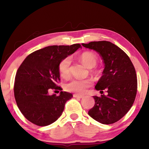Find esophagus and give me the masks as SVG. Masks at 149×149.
<instances>
[{
    "label": "esophagus",
    "instance_id": "obj_1",
    "mask_svg": "<svg viewBox=\"0 0 149 149\" xmlns=\"http://www.w3.org/2000/svg\"><path fill=\"white\" fill-rule=\"evenodd\" d=\"M73 96H74V97H75V98H78V99H81V98L84 97V96L79 95H77V94H74Z\"/></svg>",
    "mask_w": 149,
    "mask_h": 149
}]
</instances>
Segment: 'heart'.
I'll return each instance as SVG.
<instances>
[{
    "mask_svg": "<svg viewBox=\"0 0 149 149\" xmlns=\"http://www.w3.org/2000/svg\"><path fill=\"white\" fill-rule=\"evenodd\" d=\"M80 61L89 68L95 66L97 62V57L91 52H85L79 56ZM71 59L69 56L63 58L58 64V70L60 75L64 78H67L70 75V66ZM91 81L87 79H74L70 81L65 85V89L69 92L75 93L77 94H84L87 89L91 85Z\"/></svg>",
    "mask_w": 149,
    "mask_h": 149,
    "instance_id": "b5f03b06",
    "label": "heart"
}]
</instances>
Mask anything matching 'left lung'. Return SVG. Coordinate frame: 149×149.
Segmentation results:
<instances>
[{"label":"left lung","instance_id":"obj_1","mask_svg":"<svg viewBox=\"0 0 149 149\" xmlns=\"http://www.w3.org/2000/svg\"><path fill=\"white\" fill-rule=\"evenodd\" d=\"M95 50L104 64L102 75L95 89L107 95L94 96L95 105L88 114L102 124H111L120 120L132 108L135 99L137 79L135 68L129 56L116 45L107 41L82 44Z\"/></svg>","mask_w":149,"mask_h":149}]
</instances>
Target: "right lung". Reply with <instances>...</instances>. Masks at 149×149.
<instances>
[{
	"label": "right lung",
	"instance_id": "obj_1",
	"mask_svg": "<svg viewBox=\"0 0 149 149\" xmlns=\"http://www.w3.org/2000/svg\"><path fill=\"white\" fill-rule=\"evenodd\" d=\"M81 48L80 44L70 46L52 45L28 55L17 70L14 92L17 107L25 118L39 126H46L62 115L72 93L60 91L49 95L50 89H59L58 64L64 58Z\"/></svg>",
	"mask_w": 149,
	"mask_h": 149
}]
</instances>
